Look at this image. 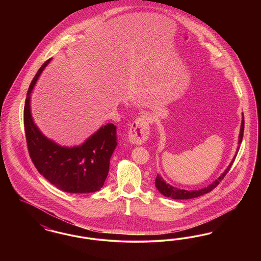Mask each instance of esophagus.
<instances>
[{"instance_id":"34e87169","label":"esophagus","mask_w":261,"mask_h":261,"mask_svg":"<svg viewBox=\"0 0 261 261\" xmlns=\"http://www.w3.org/2000/svg\"><path fill=\"white\" fill-rule=\"evenodd\" d=\"M149 135V119L146 115L138 116L131 123L128 131V138L132 144H144Z\"/></svg>"}]
</instances>
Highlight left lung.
I'll list each match as a JSON object with an SVG mask.
<instances>
[{
  "label": "left lung",
  "instance_id": "left-lung-1",
  "mask_svg": "<svg viewBox=\"0 0 261 261\" xmlns=\"http://www.w3.org/2000/svg\"><path fill=\"white\" fill-rule=\"evenodd\" d=\"M244 128H245V119H244V116H243V120H242V125H241V131H240V135H239V147L242 143V140H243V136H244ZM239 147L237 151L239 150ZM237 154L234 156L233 161L230 163V165L227 167V169L224 171L223 174L217 179L215 180L212 184H211L210 186L204 188V189H200V190H195V191H186V190H180V189H177L175 187L171 186L169 184H166V182L163 180L161 175L158 174L156 178H155V187L156 189L160 191V193H162L163 196L167 197V198H171L174 199H194V198H198L199 196H202L204 194H207L211 192L214 188L219 185V183L222 181L224 179V177L226 176V174L229 172L233 162L236 159Z\"/></svg>",
  "mask_w": 261,
  "mask_h": 261
}]
</instances>
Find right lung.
<instances>
[{"mask_svg": "<svg viewBox=\"0 0 261 261\" xmlns=\"http://www.w3.org/2000/svg\"><path fill=\"white\" fill-rule=\"evenodd\" d=\"M50 61L48 60L38 70L25 99L23 121L30 159L38 172L63 192L73 194L97 192L105 184L112 152L117 145L116 127L108 123L83 145L73 148L61 147L44 136L33 122L30 93Z\"/></svg>", "mask_w": 261, "mask_h": 261, "instance_id": "1", "label": "right lung"}]
</instances>
